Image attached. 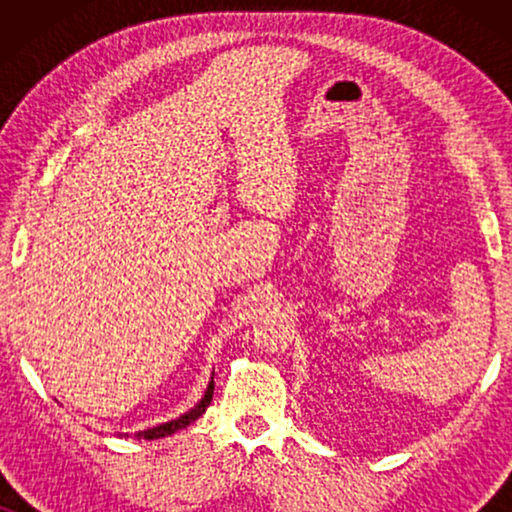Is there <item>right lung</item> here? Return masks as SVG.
<instances>
[{
  "label": "right lung",
  "mask_w": 512,
  "mask_h": 512,
  "mask_svg": "<svg viewBox=\"0 0 512 512\" xmlns=\"http://www.w3.org/2000/svg\"><path fill=\"white\" fill-rule=\"evenodd\" d=\"M212 394H214V382H209V389H207L205 398H202V401H200L198 405H195V408H193L191 412H186V415H181L179 419H172V422H167V424H160V426H153V429H146V431H142V433H137V436H142V438H146V440H156V438L170 436V433L179 431V429H186L188 424L195 422V419H198V417L202 415V412L207 410V405L212 403Z\"/></svg>",
  "instance_id": "obj_1"
}]
</instances>
